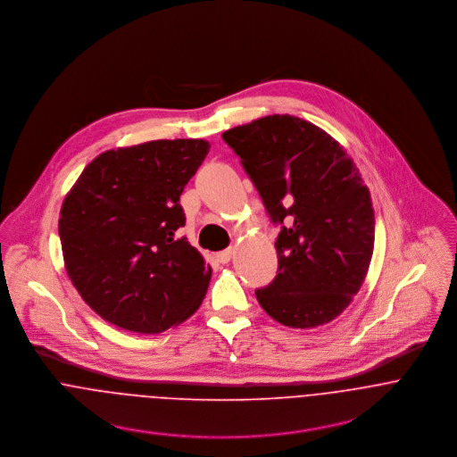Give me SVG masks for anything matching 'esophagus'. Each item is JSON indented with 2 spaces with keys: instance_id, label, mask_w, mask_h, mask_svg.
Masks as SVG:
<instances>
[{
  "instance_id": "obj_1",
  "label": "esophagus",
  "mask_w": 457,
  "mask_h": 457,
  "mask_svg": "<svg viewBox=\"0 0 457 457\" xmlns=\"http://www.w3.org/2000/svg\"><path fill=\"white\" fill-rule=\"evenodd\" d=\"M233 253H235L233 249H226V251L217 253V261H219V262H222V264H226V262H229V261H231Z\"/></svg>"
}]
</instances>
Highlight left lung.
<instances>
[{
	"label": "left lung",
	"instance_id": "left-lung-1",
	"mask_svg": "<svg viewBox=\"0 0 457 457\" xmlns=\"http://www.w3.org/2000/svg\"><path fill=\"white\" fill-rule=\"evenodd\" d=\"M280 233L278 273L255 298L277 322L317 328L361 289L373 253L370 191L344 147L295 115H266L222 133Z\"/></svg>",
	"mask_w": 457,
	"mask_h": 457
}]
</instances>
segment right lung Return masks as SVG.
Wrapping results in <instances>:
<instances>
[{
    "label": "right lung",
    "instance_id": "obj_1",
    "mask_svg": "<svg viewBox=\"0 0 457 457\" xmlns=\"http://www.w3.org/2000/svg\"><path fill=\"white\" fill-rule=\"evenodd\" d=\"M204 140H154L95 157L66 195L59 237L66 273L106 322L157 335L189 319L212 277L177 231L180 195L202 166Z\"/></svg>",
    "mask_w": 457,
    "mask_h": 457
}]
</instances>
